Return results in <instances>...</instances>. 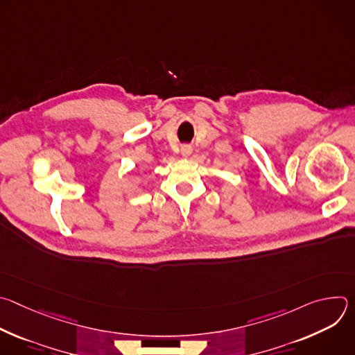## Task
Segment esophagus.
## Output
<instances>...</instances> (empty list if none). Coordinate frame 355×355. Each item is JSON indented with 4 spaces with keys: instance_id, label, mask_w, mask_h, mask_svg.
<instances>
[{
    "instance_id": "obj_1",
    "label": "esophagus",
    "mask_w": 355,
    "mask_h": 355,
    "mask_svg": "<svg viewBox=\"0 0 355 355\" xmlns=\"http://www.w3.org/2000/svg\"><path fill=\"white\" fill-rule=\"evenodd\" d=\"M191 153H192V147L191 146H188V144H184L182 147H181V155H182V157H189L191 156Z\"/></svg>"
}]
</instances>
